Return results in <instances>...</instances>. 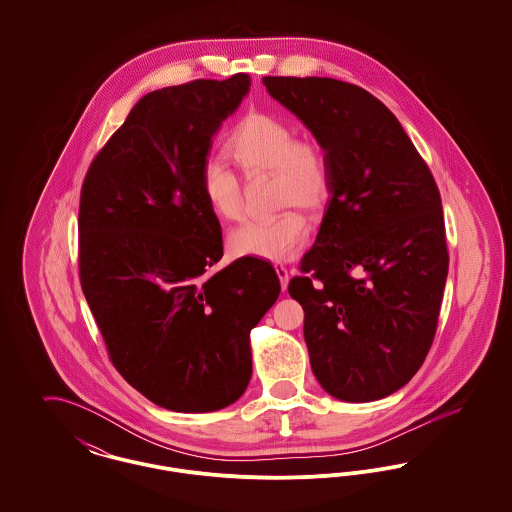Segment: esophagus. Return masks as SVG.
I'll return each mask as SVG.
<instances>
[{"instance_id": "34e87169", "label": "esophagus", "mask_w": 512, "mask_h": 512, "mask_svg": "<svg viewBox=\"0 0 512 512\" xmlns=\"http://www.w3.org/2000/svg\"><path fill=\"white\" fill-rule=\"evenodd\" d=\"M274 268H276V274H278V278H280L282 290H286V288H288V282H290V274H288V268L284 267V265H274Z\"/></svg>"}]
</instances>
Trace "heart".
I'll return each mask as SVG.
<instances>
[{
    "label": "heart",
    "instance_id": "obj_1",
    "mask_svg": "<svg viewBox=\"0 0 512 512\" xmlns=\"http://www.w3.org/2000/svg\"><path fill=\"white\" fill-rule=\"evenodd\" d=\"M226 153L240 171L251 176L272 174L276 207L299 205L307 211L320 209L332 184L326 149L313 138H295L290 122L270 113H249L234 126L226 140ZM199 188L209 209L222 220L242 215L240 180L217 159L203 161ZM309 238V222L286 209L270 219L247 220L228 234V249L236 257L288 261Z\"/></svg>",
    "mask_w": 512,
    "mask_h": 512
}]
</instances>
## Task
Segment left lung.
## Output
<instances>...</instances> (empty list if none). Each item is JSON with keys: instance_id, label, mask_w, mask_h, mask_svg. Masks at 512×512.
<instances>
[{"instance_id": "8db88e82", "label": "left lung", "mask_w": 512, "mask_h": 512, "mask_svg": "<svg viewBox=\"0 0 512 512\" xmlns=\"http://www.w3.org/2000/svg\"><path fill=\"white\" fill-rule=\"evenodd\" d=\"M326 149L330 201L288 292L318 384L366 403L401 390L436 336L449 255L436 180L390 109L355 84L265 76Z\"/></svg>"}]
</instances>
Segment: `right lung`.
<instances>
[{
	"mask_svg": "<svg viewBox=\"0 0 512 512\" xmlns=\"http://www.w3.org/2000/svg\"><path fill=\"white\" fill-rule=\"evenodd\" d=\"M251 78L194 80L140 99L82 184L80 284L122 378L176 413L219 411L251 380L249 332L276 303L263 259L220 268L199 188L213 136Z\"/></svg>",
	"mask_w": 512,
	"mask_h": 512,
	"instance_id": "add662e5",
	"label": "right lung"
}]
</instances>
